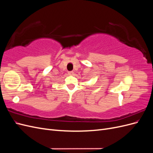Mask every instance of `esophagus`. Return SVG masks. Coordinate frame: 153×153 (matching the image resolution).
Here are the masks:
<instances>
[{
    "label": "esophagus",
    "instance_id": "esophagus-1",
    "mask_svg": "<svg viewBox=\"0 0 153 153\" xmlns=\"http://www.w3.org/2000/svg\"><path fill=\"white\" fill-rule=\"evenodd\" d=\"M73 71H69L68 72V75H73Z\"/></svg>",
    "mask_w": 153,
    "mask_h": 153
}]
</instances>
